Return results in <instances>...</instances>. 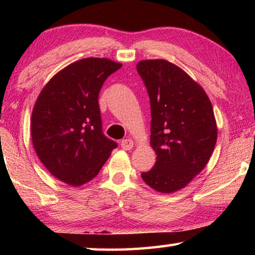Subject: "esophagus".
Returning <instances> with one entry per match:
<instances>
[{
  "label": "esophagus",
  "instance_id": "1",
  "mask_svg": "<svg viewBox=\"0 0 255 255\" xmlns=\"http://www.w3.org/2000/svg\"><path fill=\"white\" fill-rule=\"evenodd\" d=\"M133 147V141L128 138V139H124L122 141V148H124L125 150H129Z\"/></svg>",
  "mask_w": 255,
  "mask_h": 255
}]
</instances>
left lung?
I'll list each match as a JSON object with an SVG mask.
<instances>
[{"label":"left lung","instance_id":"1","mask_svg":"<svg viewBox=\"0 0 255 255\" xmlns=\"http://www.w3.org/2000/svg\"><path fill=\"white\" fill-rule=\"evenodd\" d=\"M150 101V146L156 163L141 173L161 193L188 185L205 169L217 140L213 106L200 84L165 59L137 63Z\"/></svg>","mask_w":255,"mask_h":255}]
</instances>
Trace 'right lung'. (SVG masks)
Returning <instances> with one entry per match:
<instances>
[{"mask_svg":"<svg viewBox=\"0 0 255 255\" xmlns=\"http://www.w3.org/2000/svg\"><path fill=\"white\" fill-rule=\"evenodd\" d=\"M123 65L108 58L77 60L48 81L34 103L31 138L55 178L80 187L96 178L117 143L102 132L99 93Z\"/></svg>","mask_w":255,"mask_h":255,"instance_id":"obj_1","label":"right lung"}]
</instances>
